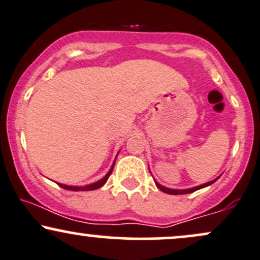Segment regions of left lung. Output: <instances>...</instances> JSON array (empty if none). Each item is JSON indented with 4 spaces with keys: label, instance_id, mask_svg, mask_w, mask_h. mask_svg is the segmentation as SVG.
I'll use <instances>...</instances> for the list:
<instances>
[{
    "label": "left lung",
    "instance_id": "left-lung-1",
    "mask_svg": "<svg viewBox=\"0 0 260 260\" xmlns=\"http://www.w3.org/2000/svg\"><path fill=\"white\" fill-rule=\"evenodd\" d=\"M217 180V178H216ZM215 180V181H216ZM215 181H211V182H208V183H204L202 184V186H198V187H194V188H190V189H170V188H166L164 186H161V184L157 183V182H155V184H156L157 188H159L160 190H162L164 193H168V194H187V193H192V192H196V190L201 189V188H204L209 186V184L214 183Z\"/></svg>",
    "mask_w": 260,
    "mask_h": 260
}]
</instances>
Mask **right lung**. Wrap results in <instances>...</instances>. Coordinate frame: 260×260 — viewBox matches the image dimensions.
Listing matches in <instances>:
<instances>
[{"label":"right lung","instance_id":"1","mask_svg":"<svg viewBox=\"0 0 260 260\" xmlns=\"http://www.w3.org/2000/svg\"><path fill=\"white\" fill-rule=\"evenodd\" d=\"M113 166H115V162H113L112 168H111V170H110V171H109V174H107V175L105 176V177L103 178V180L95 182V183H92V184H89V186H85V187H72V186H66V184H61V183H58V186L61 187V188H63V189L76 190V192H79V190H94V189H98V188H100L101 186H104V184L106 183L107 178H109L110 175L112 174Z\"/></svg>","mask_w":260,"mask_h":260}]
</instances>
